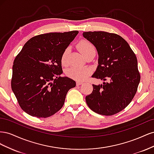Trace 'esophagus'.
Instances as JSON below:
<instances>
[{
  "label": "esophagus",
  "instance_id": "34e87169",
  "mask_svg": "<svg viewBox=\"0 0 154 154\" xmlns=\"http://www.w3.org/2000/svg\"><path fill=\"white\" fill-rule=\"evenodd\" d=\"M82 84H83V82H80V81H77L76 82V85H80Z\"/></svg>",
  "mask_w": 154,
  "mask_h": 154
}]
</instances>
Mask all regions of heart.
I'll return each instance as SVG.
<instances>
[{"mask_svg":"<svg viewBox=\"0 0 154 154\" xmlns=\"http://www.w3.org/2000/svg\"><path fill=\"white\" fill-rule=\"evenodd\" d=\"M78 48L82 54L85 57L91 52H96L95 47L90 42L85 40H82L78 44ZM69 52V48H66L63 52L61 57V63L63 66H66L67 63V56ZM91 73V70L86 67H72L68 69L66 74V75L73 80L77 81H83Z\"/></svg>","mask_w":154,"mask_h":154,"instance_id":"heart-1","label":"heart"}]
</instances>
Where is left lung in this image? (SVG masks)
<instances>
[{"label": "left lung", "instance_id": "left-lung-1", "mask_svg": "<svg viewBox=\"0 0 154 154\" xmlns=\"http://www.w3.org/2000/svg\"><path fill=\"white\" fill-rule=\"evenodd\" d=\"M83 36L98 53V66L92 77L108 80L92 85V93L85 97L87 104L101 115L117 114L129 105L137 90L141 76L136 56L127 42L117 34L88 31Z\"/></svg>", "mask_w": 154, "mask_h": 154}]
</instances>
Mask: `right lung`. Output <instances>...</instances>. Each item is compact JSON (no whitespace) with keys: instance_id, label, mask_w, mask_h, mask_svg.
<instances>
[{"instance_id":"add662e5","label":"right lung","mask_w":154,"mask_h":154,"mask_svg":"<svg viewBox=\"0 0 154 154\" xmlns=\"http://www.w3.org/2000/svg\"><path fill=\"white\" fill-rule=\"evenodd\" d=\"M78 33L72 31L35 36L16 57L11 88L27 114L45 118L62 109L67 92L76 86V82L60 76L63 72L61 57Z\"/></svg>"}]
</instances>
